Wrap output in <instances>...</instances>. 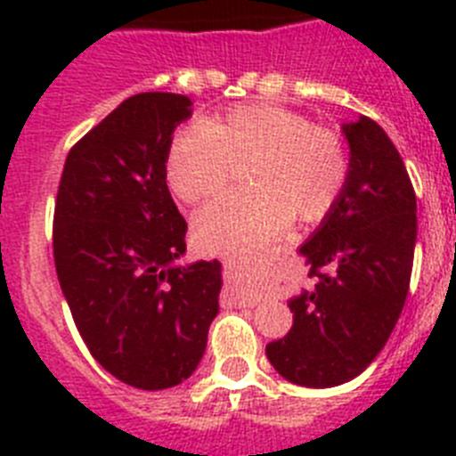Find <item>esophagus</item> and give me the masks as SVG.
Masks as SVG:
<instances>
[{"instance_id":"1","label":"esophagus","mask_w":456,"mask_h":456,"mask_svg":"<svg viewBox=\"0 0 456 456\" xmlns=\"http://www.w3.org/2000/svg\"><path fill=\"white\" fill-rule=\"evenodd\" d=\"M231 301L235 305H256L257 297H248V294L244 292H231Z\"/></svg>"}]
</instances>
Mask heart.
Returning a JSON list of instances; mask_svg holds the SVG:
<instances>
[{
  "label": "heart",
  "mask_w": 456,
  "mask_h": 456,
  "mask_svg": "<svg viewBox=\"0 0 456 456\" xmlns=\"http://www.w3.org/2000/svg\"><path fill=\"white\" fill-rule=\"evenodd\" d=\"M244 162L248 191L215 200L193 219L209 251H247L289 219H322L349 175L347 148L333 130L278 104H241L173 136L167 183L183 203H200L224 191L232 164Z\"/></svg>",
  "instance_id": "b5f03b06"
}]
</instances>
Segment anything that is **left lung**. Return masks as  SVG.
Returning <instances> with one entry per match:
<instances>
[{
  "instance_id": "obj_1",
  "label": "left lung",
  "mask_w": 456,
  "mask_h": 456,
  "mask_svg": "<svg viewBox=\"0 0 456 456\" xmlns=\"http://www.w3.org/2000/svg\"><path fill=\"white\" fill-rule=\"evenodd\" d=\"M349 175L299 253L315 288L288 301L294 324L267 345L281 377L331 388L363 372L384 349L409 294L418 216L400 152L368 116L342 125Z\"/></svg>"
}]
</instances>
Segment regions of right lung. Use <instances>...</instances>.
<instances>
[{"instance_id":"1","label":"right lung","mask_w":456,"mask_h":456,"mask_svg":"<svg viewBox=\"0 0 456 456\" xmlns=\"http://www.w3.org/2000/svg\"><path fill=\"white\" fill-rule=\"evenodd\" d=\"M178 93L132 95L66 157L54 208V265L93 358L123 384L164 390L199 368L219 313L221 263L178 265L187 224L167 184Z\"/></svg>"}]
</instances>
